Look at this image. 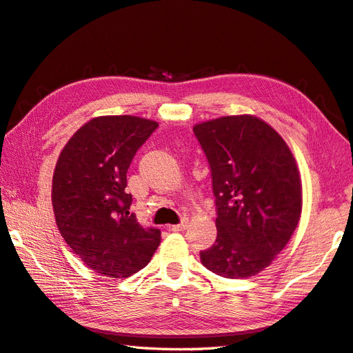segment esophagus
Wrapping results in <instances>:
<instances>
[{
    "mask_svg": "<svg viewBox=\"0 0 353 353\" xmlns=\"http://www.w3.org/2000/svg\"><path fill=\"white\" fill-rule=\"evenodd\" d=\"M186 228H188V220H182L181 223H177V225H171V226H170V230H171V231H174V232H179V231H185Z\"/></svg>",
    "mask_w": 353,
    "mask_h": 353,
    "instance_id": "34e87169",
    "label": "esophagus"
}]
</instances>
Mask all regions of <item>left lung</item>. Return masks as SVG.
I'll use <instances>...</instances> for the list:
<instances>
[{"mask_svg":"<svg viewBox=\"0 0 353 353\" xmlns=\"http://www.w3.org/2000/svg\"><path fill=\"white\" fill-rule=\"evenodd\" d=\"M217 206V239L202 265L225 279H248L272 263L301 217L300 171L288 143L252 114L196 123Z\"/></svg>","mask_w":353,"mask_h":353,"instance_id":"left-lung-1","label":"left lung"}]
</instances>
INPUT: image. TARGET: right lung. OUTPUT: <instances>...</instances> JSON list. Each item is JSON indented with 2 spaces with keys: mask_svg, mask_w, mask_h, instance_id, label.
Masks as SVG:
<instances>
[{
  "mask_svg": "<svg viewBox=\"0 0 353 353\" xmlns=\"http://www.w3.org/2000/svg\"><path fill=\"white\" fill-rule=\"evenodd\" d=\"M159 123L137 116H98L68 139L52 181V205L65 243L103 277L125 279L150 263L161 231L130 211L127 171Z\"/></svg>",
  "mask_w": 353,
  "mask_h": 353,
  "instance_id": "right-lung-1",
  "label": "right lung"
}]
</instances>
